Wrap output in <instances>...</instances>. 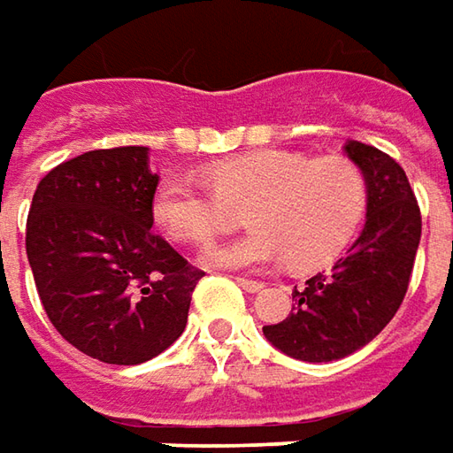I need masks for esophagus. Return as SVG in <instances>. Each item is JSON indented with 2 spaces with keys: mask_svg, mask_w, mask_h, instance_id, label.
<instances>
[{
  "mask_svg": "<svg viewBox=\"0 0 453 453\" xmlns=\"http://www.w3.org/2000/svg\"><path fill=\"white\" fill-rule=\"evenodd\" d=\"M236 282L247 292H262L265 289V282H257V280H244V277H236Z\"/></svg>",
  "mask_w": 453,
  "mask_h": 453,
  "instance_id": "esophagus-1",
  "label": "esophagus"
}]
</instances>
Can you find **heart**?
Wrapping results in <instances>:
<instances>
[{
	"label": "heart",
	"instance_id": "1",
	"mask_svg": "<svg viewBox=\"0 0 453 453\" xmlns=\"http://www.w3.org/2000/svg\"><path fill=\"white\" fill-rule=\"evenodd\" d=\"M206 183L209 188L186 176H165L150 211L171 239L203 247L247 209L252 232L206 254L209 265L226 270L285 259L297 272L325 267L350 244L368 209V179L345 156L252 150L209 165Z\"/></svg>",
	"mask_w": 453,
	"mask_h": 453
}]
</instances>
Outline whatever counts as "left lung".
Masks as SVG:
<instances>
[{
  "instance_id": "8db88e82",
  "label": "left lung",
  "mask_w": 453,
  "mask_h": 453,
  "mask_svg": "<svg viewBox=\"0 0 453 453\" xmlns=\"http://www.w3.org/2000/svg\"><path fill=\"white\" fill-rule=\"evenodd\" d=\"M345 153L368 179L365 226L333 270L292 289L295 304L285 320L262 327L277 350L307 363L350 356L393 320L421 242V209L406 171L360 141H350Z\"/></svg>"
}]
</instances>
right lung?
I'll return each instance as SVG.
<instances>
[{"label": "right lung", "mask_w": 453, "mask_h": 453, "mask_svg": "<svg viewBox=\"0 0 453 453\" xmlns=\"http://www.w3.org/2000/svg\"><path fill=\"white\" fill-rule=\"evenodd\" d=\"M156 186L146 146L88 150L55 165L29 206L27 259L47 318L111 365L164 353L203 277L150 229Z\"/></svg>", "instance_id": "1"}]
</instances>
